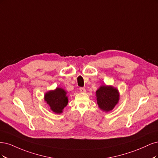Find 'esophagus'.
Wrapping results in <instances>:
<instances>
[{
	"label": "esophagus",
	"instance_id": "obj_1",
	"mask_svg": "<svg viewBox=\"0 0 158 158\" xmlns=\"http://www.w3.org/2000/svg\"><path fill=\"white\" fill-rule=\"evenodd\" d=\"M79 90H80L81 93H85L86 92V89L83 87H80Z\"/></svg>",
	"mask_w": 158,
	"mask_h": 158
}]
</instances>
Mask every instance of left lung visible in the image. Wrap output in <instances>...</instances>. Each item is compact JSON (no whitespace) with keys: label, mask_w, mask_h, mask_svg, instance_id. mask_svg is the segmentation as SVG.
<instances>
[{"label":"left lung","mask_w":158,"mask_h":158,"mask_svg":"<svg viewBox=\"0 0 158 158\" xmlns=\"http://www.w3.org/2000/svg\"><path fill=\"white\" fill-rule=\"evenodd\" d=\"M99 108L104 111L112 110L119 100L118 90L112 86L102 85L96 92Z\"/></svg>","instance_id":"left-lung-1"}]
</instances>
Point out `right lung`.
Returning a JSON list of instances; mask_svg holds the SVG:
<instances>
[{"label":"right lung","mask_w":158,"mask_h":158,"mask_svg":"<svg viewBox=\"0 0 158 158\" xmlns=\"http://www.w3.org/2000/svg\"><path fill=\"white\" fill-rule=\"evenodd\" d=\"M44 100L53 112L61 114L68 103L67 92L62 88L50 90L44 94Z\"/></svg>","instance_id":"right-lung-1"}]
</instances>
